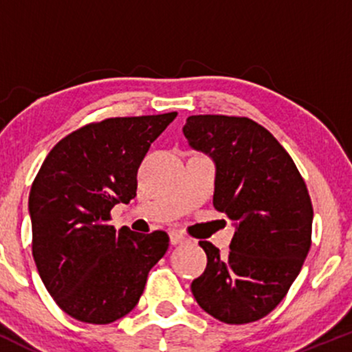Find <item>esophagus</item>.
I'll list each match as a JSON object with an SVG mask.
<instances>
[{
	"label": "esophagus",
	"instance_id": "1",
	"mask_svg": "<svg viewBox=\"0 0 352 352\" xmlns=\"http://www.w3.org/2000/svg\"><path fill=\"white\" fill-rule=\"evenodd\" d=\"M184 241H187V236H185L184 233L177 232V230H172V232H170V243L172 245H180V243H184Z\"/></svg>",
	"mask_w": 352,
	"mask_h": 352
}]
</instances>
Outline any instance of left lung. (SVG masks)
Listing matches in <instances>:
<instances>
[{
	"mask_svg": "<svg viewBox=\"0 0 352 352\" xmlns=\"http://www.w3.org/2000/svg\"><path fill=\"white\" fill-rule=\"evenodd\" d=\"M184 135L215 160L213 207L236 221L228 254L200 241L207 268L192 293L218 321H258L280 305L308 256V187L285 147L248 117L190 116Z\"/></svg>",
	"mask_w": 352,
	"mask_h": 352,
	"instance_id": "obj_1",
	"label": "left lung"
}]
</instances>
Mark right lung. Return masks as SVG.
Returning <instances> with one entry per match:
<instances>
[{
  "instance_id": "add662e5",
  "label": "right lung",
  "mask_w": 352,
  "mask_h": 352,
  "mask_svg": "<svg viewBox=\"0 0 352 352\" xmlns=\"http://www.w3.org/2000/svg\"><path fill=\"white\" fill-rule=\"evenodd\" d=\"M177 117H111L60 139L31 185L33 258L56 305L89 324H109L135 308L147 274L170 238L111 225V210L135 197L137 168Z\"/></svg>"
}]
</instances>
